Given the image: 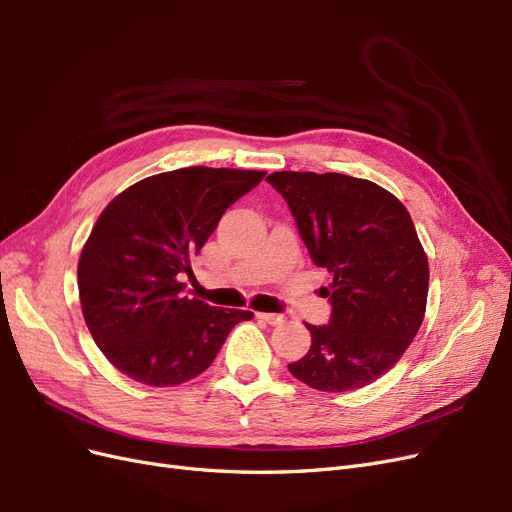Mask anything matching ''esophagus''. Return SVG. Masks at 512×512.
I'll use <instances>...</instances> for the list:
<instances>
[{"label":"esophagus","instance_id":"34e87169","mask_svg":"<svg viewBox=\"0 0 512 512\" xmlns=\"http://www.w3.org/2000/svg\"><path fill=\"white\" fill-rule=\"evenodd\" d=\"M262 322H267V324H284L286 322V316H282V314H256Z\"/></svg>","mask_w":512,"mask_h":512}]
</instances>
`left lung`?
<instances>
[{"instance_id":"left-lung-1","label":"left lung","mask_w":512,"mask_h":512,"mask_svg":"<svg viewBox=\"0 0 512 512\" xmlns=\"http://www.w3.org/2000/svg\"><path fill=\"white\" fill-rule=\"evenodd\" d=\"M267 181L288 203L309 258L333 280L331 322H305L312 346L290 374L316 391L361 389L404 356L425 318L429 262L410 213L367 179L280 170Z\"/></svg>"}]
</instances>
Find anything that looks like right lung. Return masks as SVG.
I'll list each match as a JSON object with an SVG mask.
<instances>
[{"label":"right lung","mask_w":512,"mask_h":512,"mask_svg":"<svg viewBox=\"0 0 512 512\" xmlns=\"http://www.w3.org/2000/svg\"><path fill=\"white\" fill-rule=\"evenodd\" d=\"M265 170L190 166L147 177L104 207L79 258V297L102 354L128 378L177 386L213 363L245 309L183 294V273L224 211Z\"/></svg>","instance_id":"add662e5"}]
</instances>
